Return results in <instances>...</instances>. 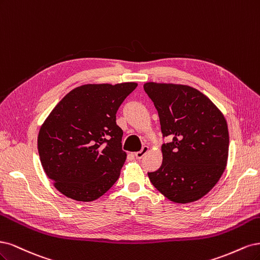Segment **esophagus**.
<instances>
[{
  "label": "esophagus",
  "mask_w": 260,
  "mask_h": 260,
  "mask_svg": "<svg viewBox=\"0 0 260 260\" xmlns=\"http://www.w3.org/2000/svg\"><path fill=\"white\" fill-rule=\"evenodd\" d=\"M148 151H149V147L148 146H144V147H142V149L140 150V151L135 152V156H136V158H138V160H140V158H142V156H144Z\"/></svg>",
  "instance_id": "1"
}]
</instances>
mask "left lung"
<instances>
[{
    "label": "left lung",
    "mask_w": 260,
    "mask_h": 260,
    "mask_svg": "<svg viewBox=\"0 0 260 260\" xmlns=\"http://www.w3.org/2000/svg\"><path fill=\"white\" fill-rule=\"evenodd\" d=\"M144 89L157 110L163 137L171 138L162 145L161 167L148 173L149 179L172 202H194L213 189L227 165V121L191 86L148 82Z\"/></svg>",
    "instance_id": "8db88e82"
}]
</instances>
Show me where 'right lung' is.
Segmentation results:
<instances>
[{
	"label": "right lung",
	"instance_id": "right-lung-1",
	"mask_svg": "<svg viewBox=\"0 0 260 260\" xmlns=\"http://www.w3.org/2000/svg\"><path fill=\"white\" fill-rule=\"evenodd\" d=\"M137 83L85 84L67 94L42 124L41 164L67 198L90 202L119 179L126 153L116 111Z\"/></svg>",
	"mask_w": 260,
	"mask_h": 260
}]
</instances>
